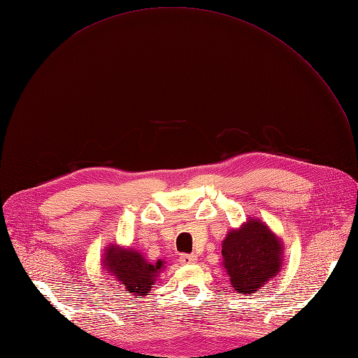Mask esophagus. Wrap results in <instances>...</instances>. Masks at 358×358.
Instances as JSON below:
<instances>
[{
	"label": "esophagus",
	"instance_id": "obj_1",
	"mask_svg": "<svg viewBox=\"0 0 358 358\" xmlns=\"http://www.w3.org/2000/svg\"><path fill=\"white\" fill-rule=\"evenodd\" d=\"M180 261L182 262V264H196V262H197V255H194V254H192V255L182 254L180 257Z\"/></svg>",
	"mask_w": 358,
	"mask_h": 358
}]
</instances>
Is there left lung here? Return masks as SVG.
<instances>
[{
	"label": "left lung",
	"mask_w": 358,
	"mask_h": 358,
	"mask_svg": "<svg viewBox=\"0 0 358 358\" xmlns=\"http://www.w3.org/2000/svg\"><path fill=\"white\" fill-rule=\"evenodd\" d=\"M222 259L231 287L251 296L281 271L285 243L266 222L248 217L222 241Z\"/></svg>",
	"instance_id": "8db88e82"
}]
</instances>
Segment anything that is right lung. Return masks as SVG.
<instances>
[{
    "mask_svg": "<svg viewBox=\"0 0 358 358\" xmlns=\"http://www.w3.org/2000/svg\"><path fill=\"white\" fill-rule=\"evenodd\" d=\"M101 268L115 277L117 285L131 296H146L165 268V261H149L141 251L119 243H108L101 258Z\"/></svg>",
    "mask_w": 358,
    "mask_h": 358,
    "instance_id": "1",
    "label": "right lung"
}]
</instances>
